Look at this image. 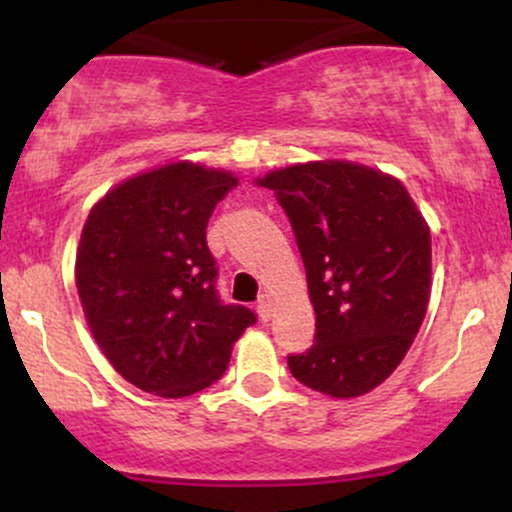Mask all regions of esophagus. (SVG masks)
<instances>
[{"mask_svg":"<svg viewBox=\"0 0 512 512\" xmlns=\"http://www.w3.org/2000/svg\"><path fill=\"white\" fill-rule=\"evenodd\" d=\"M257 313H260V317H262L264 322L272 320L274 301H272V296H269V293H262V296H260V301H257Z\"/></svg>","mask_w":512,"mask_h":512,"instance_id":"1","label":"esophagus"}]
</instances>
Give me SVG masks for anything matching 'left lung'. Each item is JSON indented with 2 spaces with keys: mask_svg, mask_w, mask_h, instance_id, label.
<instances>
[{
  "mask_svg": "<svg viewBox=\"0 0 512 512\" xmlns=\"http://www.w3.org/2000/svg\"><path fill=\"white\" fill-rule=\"evenodd\" d=\"M315 308V339L289 356L298 383L330 397L366 395L419 334L431 296V231L392 175L349 161L272 170Z\"/></svg>",
  "mask_w": 512,
  "mask_h": 512,
  "instance_id": "left-lung-1",
  "label": "left lung"
}]
</instances>
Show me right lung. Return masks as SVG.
<instances>
[{"instance_id": "right-lung-1", "label": "right lung", "mask_w": 512, "mask_h": 512, "mask_svg": "<svg viewBox=\"0 0 512 512\" xmlns=\"http://www.w3.org/2000/svg\"><path fill=\"white\" fill-rule=\"evenodd\" d=\"M238 180L190 161L134 175L91 209L76 289L91 334L127 383L187 397L221 378L257 315L223 303L207 245L211 211Z\"/></svg>"}]
</instances>
